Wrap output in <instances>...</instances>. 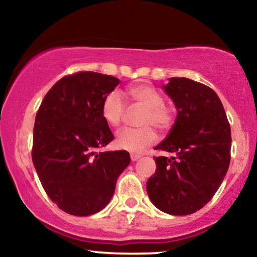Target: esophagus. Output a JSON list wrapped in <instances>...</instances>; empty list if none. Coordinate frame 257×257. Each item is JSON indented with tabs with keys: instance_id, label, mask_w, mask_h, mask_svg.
<instances>
[{
	"instance_id": "34e87169",
	"label": "esophagus",
	"mask_w": 257,
	"mask_h": 257,
	"mask_svg": "<svg viewBox=\"0 0 257 257\" xmlns=\"http://www.w3.org/2000/svg\"><path fill=\"white\" fill-rule=\"evenodd\" d=\"M140 158H141V155H139V153H132L131 155V159L133 162L138 161V159H140Z\"/></svg>"
}]
</instances>
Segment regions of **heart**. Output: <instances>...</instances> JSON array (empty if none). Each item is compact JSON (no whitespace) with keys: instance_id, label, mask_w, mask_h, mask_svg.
Instances as JSON below:
<instances>
[{"instance_id":"obj_1","label":"heart","mask_w":257,"mask_h":257,"mask_svg":"<svg viewBox=\"0 0 257 257\" xmlns=\"http://www.w3.org/2000/svg\"><path fill=\"white\" fill-rule=\"evenodd\" d=\"M134 105L145 108L141 113L139 124L141 128H124L116 135V146L129 152H141L146 147L157 141V133L152 126L159 131H168L175 119V110L173 106L164 104V95L150 84H137L129 87L124 91ZM125 105L122 96L117 91H111L101 102V116L110 126L117 128L123 120Z\"/></svg>"}]
</instances>
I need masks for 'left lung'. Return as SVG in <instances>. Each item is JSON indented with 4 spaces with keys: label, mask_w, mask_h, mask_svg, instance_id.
<instances>
[{
    "label": "left lung",
    "mask_w": 257,
    "mask_h": 257,
    "mask_svg": "<svg viewBox=\"0 0 257 257\" xmlns=\"http://www.w3.org/2000/svg\"><path fill=\"white\" fill-rule=\"evenodd\" d=\"M178 110L168 137L155 147L175 157H156L147 180L150 199L170 215L202 209L219 190L231 161V126L217 94L208 85L172 77L164 85Z\"/></svg>",
    "instance_id": "obj_1"
}]
</instances>
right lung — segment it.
Wrapping results in <instances>:
<instances>
[{
    "mask_svg": "<svg viewBox=\"0 0 257 257\" xmlns=\"http://www.w3.org/2000/svg\"><path fill=\"white\" fill-rule=\"evenodd\" d=\"M118 83L113 76L76 72L59 79L38 108L32 162L46 193L65 213L88 216L102 210L131 163L124 150L95 151L114 139L101 102Z\"/></svg>",
    "mask_w": 257,
    "mask_h": 257,
    "instance_id": "1",
    "label": "right lung"
}]
</instances>
